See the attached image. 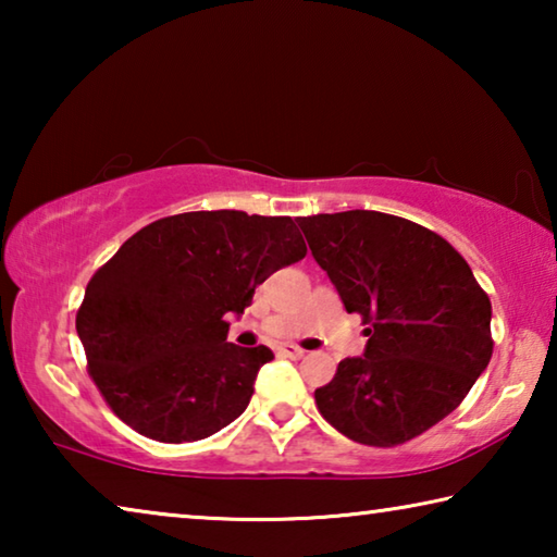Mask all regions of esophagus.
Wrapping results in <instances>:
<instances>
[{
	"label": "esophagus",
	"instance_id": "esophagus-1",
	"mask_svg": "<svg viewBox=\"0 0 557 557\" xmlns=\"http://www.w3.org/2000/svg\"><path fill=\"white\" fill-rule=\"evenodd\" d=\"M280 351L282 354H285V356H289V358H301V356H305L307 351H305V348H299V346H295V344H287V346H282L280 348Z\"/></svg>",
	"mask_w": 557,
	"mask_h": 557
}]
</instances>
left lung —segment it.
Masks as SVG:
<instances>
[{
	"instance_id": "left-lung-1",
	"label": "left lung",
	"mask_w": 557,
	"mask_h": 557,
	"mask_svg": "<svg viewBox=\"0 0 557 557\" xmlns=\"http://www.w3.org/2000/svg\"><path fill=\"white\" fill-rule=\"evenodd\" d=\"M297 223L346 312L369 324L363 356L344 358L314 391L319 412L358 445L422 435L488 366V295L442 235L400 215L344 211Z\"/></svg>"
}]
</instances>
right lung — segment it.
Wrapping results in <instances>:
<instances>
[{"label": "right lung", "mask_w": 557, "mask_h": 557, "mask_svg": "<svg viewBox=\"0 0 557 557\" xmlns=\"http://www.w3.org/2000/svg\"><path fill=\"white\" fill-rule=\"evenodd\" d=\"M307 256L289 215L191 211L145 225L90 277L75 314L110 410L169 445L211 437L252 398L268 346L228 338L272 272Z\"/></svg>", "instance_id": "1"}]
</instances>
